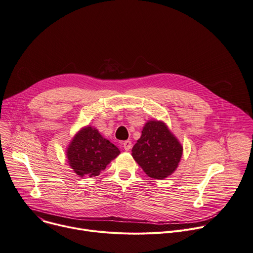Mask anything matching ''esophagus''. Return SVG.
Instances as JSON below:
<instances>
[{
  "label": "esophagus",
  "mask_w": 253,
  "mask_h": 253,
  "mask_svg": "<svg viewBox=\"0 0 253 253\" xmlns=\"http://www.w3.org/2000/svg\"><path fill=\"white\" fill-rule=\"evenodd\" d=\"M122 145H123L124 149H125L126 151H128V150H130V149H131L132 143H131V141H130V140H126V141H124V142L122 143Z\"/></svg>",
  "instance_id": "1"
}]
</instances>
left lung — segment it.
<instances>
[{
    "label": "left lung",
    "instance_id": "obj_1",
    "mask_svg": "<svg viewBox=\"0 0 253 253\" xmlns=\"http://www.w3.org/2000/svg\"><path fill=\"white\" fill-rule=\"evenodd\" d=\"M182 147L163 122L145 124L140 139L132 148V156L145 173L155 179L170 175L178 166Z\"/></svg>",
    "mask_w": 253,
    "mask_h": 253
}]
</instances>
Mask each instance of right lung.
I'll list each match as a JSON object with an SVG mask.
<instances>
[{"label": "right lung", "instance_id": "add662e5", "mask_svg": "<svg viewBox=\"0 0 253 253\" xmlns=\"http://www.w3.org/2000/svg\"><path fill=\"white\" fill-rule=\"evenodd\" d=\"M120 153L95 128L85 127L75 137L67 149L68 164L80 176L94 177Z\"/></svg>", "mask_w": 253, "mask_h": 253}]
</instances>
